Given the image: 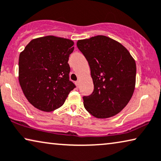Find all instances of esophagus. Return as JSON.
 <instances>
[{"mask_svg":"<svg viewBox=\"0 0 161 161\" xmlns=\"http://www.w3.org/2000/svg\"><path fill=\"white\" fill-rule=\"evenodd\" d=\"M75 84H76V86H77V87L78 88V86H79V84H80V82H79L78 80H77V81H75Z\"/></svg>","mask_w":161,"mask_h":161,"instance_id":"esophagus-1","label":"esophagus"}]
</instances>
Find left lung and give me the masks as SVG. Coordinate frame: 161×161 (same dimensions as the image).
Returning <instances> with one entry per match:
<instances>
[{"mask_svg": "<svg viewBox=\"0 0 161 161\" xmlns=\"http://www.w3.org/2000/svg\"><path fill=\"white\" fill-rule=\"evenodd\" d=\"M91 69L94 91L83 96L85 109L98 118L116 115L126 106L136 82V63L126 48L104 36L77 42Z\"/></svg>", "mask_w": 161, "mask_h": 161, "instance_id": "1", "label": "left lung"}]
</instances>
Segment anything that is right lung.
Wrapping results in <instances>:
<instances>
[{
    "instance_id": "1",
    "label": "right lung",
    "mask_w": 161,
    "mask_h": 161,
    "mask_svg": "<svg viewBox=\"0 0 161 161\" xmlns=\"http://www.w3.org/2000/svg\"><path fill=\"white\" fill-rule=\"evenodd\" d=\"M73 41L48 36L33 39L19 58V81L29 102L42 111L63 105L76 86L69 80L67 63Z\"/></svg>"
}]
</instances>
